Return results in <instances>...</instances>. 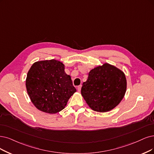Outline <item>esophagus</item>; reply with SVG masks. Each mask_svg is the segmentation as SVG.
Segmentation results:
<instances>
[{
	"label": "esophagus",
	"mask_w": 154,
	"mask_h": 154,
	"mask_svg": "<svg viewBox=\"0 0 154 154\" xmlns=\"http://www.w3.org/2000/svg\"><path fill=\"white\" fill-rule=\"evenodd\" d=\"M81 87H82L81 85H80V86H79L77 87V90H78V91H79V92H80V91H81Z\"/></svg>",
	"instance_id": "1"
}]
</instances>
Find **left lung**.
<instances>
[{"label": "left lung", "instance_id": "8db88e82", "mask_svg": "<svg viewBox=\"0 0 154 154\" xmlns=\"http://www.w3.org/2000/svg\"><path fill=\"white\" fill-rule=\"evenodd\" d=\"M126 88L124 73L115 66L104 63L89 72L87 81L82 84L81 94L92 110L106 112L120 103Z\"/></svg>", "mask_w": 154, "mask_h": 154}]
</instances>
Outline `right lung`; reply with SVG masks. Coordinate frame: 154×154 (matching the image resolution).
I'll return each instance as SVG.
<instances>
[{
	"mask_svg": "<svg viewBox=\"0 0 154 154\" xmlns=\"http://www.w3.org/2000/svg\"><path fill=\"white\" fill-rule=\"evenodd\" d=\"M26 88L28 96L37 109L56 113L65 109L76 89L65 65L56 60L37 61L28 72Z\"/></svg>",
	"mask_w": 154,
	"mask_h": 154,
	"instance_id": "obj_1",
	"label": "right lung"
}]
</instances>
